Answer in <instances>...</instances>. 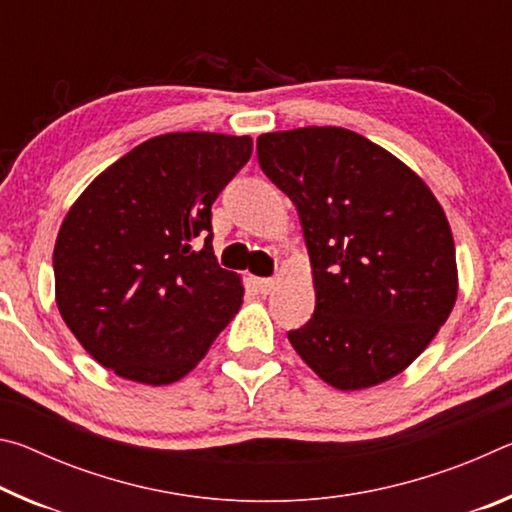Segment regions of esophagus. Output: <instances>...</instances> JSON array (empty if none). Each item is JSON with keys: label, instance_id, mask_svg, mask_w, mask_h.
<instances>
[{"label": "esophagus", "instance_id": "esophagus-1", "mask_svg": "<svg viewBox=\"0 0 512 512\" xmlns=\"http://www.w3.org/2000/svg\"><path fill=\"white\" fill-rule=\"evenodd\" d=\"M275 280L273 277H257L255 280V287H257V291L262 293V296H268V293H271L273 289H275Z\"/></svg>", "mask_w": 512, "mask_h": 512}]
</instances>
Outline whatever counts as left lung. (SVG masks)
<instances>
[{"instance_id": "obj_1", "label": "left lung", "mask_w": 512, "mask_h": 512, "mask_svg": "<svg viewBox=\"0 0 512 512\" xmlns=\"http://www.w3.org/2000/svg\"><path fill=\"white\" fill-rule=\"evenodd\" d=\"M257 158L296 205L314 273V316L291 329V345L339 391L400 375L458 293L436 196L395 155L339 126L259 135Z\"/></svg>"}]
</instances>
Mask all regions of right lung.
Segmentation results:
<instances>
[{
	"label": "right lung",
	"instance_id": "1",
	"mask_svg": "<svg viewBox=\"0 0 512 512\" xmlns=\"http://www.w3.org/2000/svg\"><path fill=\"white\" fill-rule=\"evenodd\" d=\"M253 153L248 135L167 133L97 176L58 230L56 305L103 368L173 384L241 307L212 250V203Z\"/></svg>",
	"mask_w": 512,
	"mask_h": 512
}]
</instances>
